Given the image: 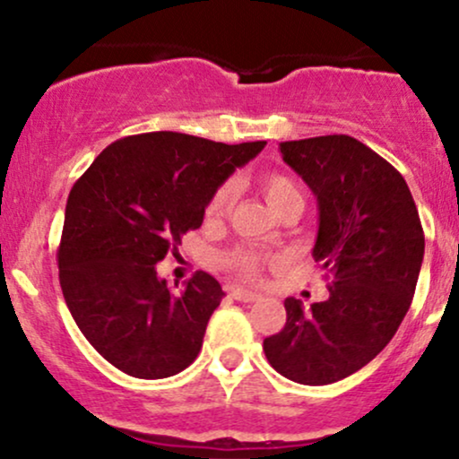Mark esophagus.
<instances>
[{"mask_svg": "<svg viewBox=\"0 0 459 459\" xmlns=\"http://www.w3.org/2000/svg\"><path fill=\"white\" fill-rule=\"evenodd\" d=\"M229 293L230 298L239 299V302H256V299H261L259 293L247 291V289H241V287H229Z\"/></svg>", "mask_w": 459, "mask_h": 459, "instance_id": "34e87169", "label": "esophagus"}]
</instances>
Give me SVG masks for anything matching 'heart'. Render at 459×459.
<instances>
[{
    "label": "heart",
    "mask_w": 459,
    "mask_h": 459,
    "mask_svg": "<svg viewBox=\"0 0 459 459\" xmlns=\"http://www.w3.org/2000/svg\"><path fill=\"white\" fill-rule=\"evenodd\" d=\"M259 187L261 192L265 194L267 203L276 213H281L287 204L291 203H302V192L296 186L293 178H289L287 175H281V172H267V175L259 177ZM235 200V186L230 181H226L220 186L215 192L212 194L207 203V218L212 220H220L229 213L230 204ZM263 256L259 252L250 250V247H237V250L229 252L224 256L226 267H230L235 273L239 276L252 278L259 273Z\"/></svg>",
    "instance_id": "1"
}]
</instances>
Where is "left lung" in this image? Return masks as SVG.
Segmentation results:
<instances>
[{
    "instance_id": "obj_1",
    "label": "left lung",
    "mask_w": 459,
    "mask_h": 459,
    "mask_svg": "<svg viewBox=\"0 0 459 459\" xmlns=\"http://www.w3.org/2000/svg\"><path fill=\"white\" fill-rule=\"evenodd\" d=\"M282 160L317 198L313 256L328 278L325 302L284 299L287 324L263 341L287 380L324 386L371 362L408 313L425 235L408 183L351 135L281 142Z\"/></svg>"
}]
</instances>
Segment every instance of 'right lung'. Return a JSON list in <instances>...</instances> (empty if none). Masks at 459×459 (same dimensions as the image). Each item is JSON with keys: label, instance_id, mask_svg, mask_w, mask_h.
Listing matches in <instances>:
<instances>
[{"label": "right lung", "instance_id": "right-lung-1", "mask_svg": "<svg viewBox=\"0 0 459 459\" xmlns=\"http://www.w3.org/2000/svg\"><path fill=\"white\" fill-rule=\"evenodd\" d=\"M265 144L127 135L77 178L57 247L60 284L77 328L109 365L161 380L196 360L222 287L196 272L170 291L155 265L200 229L212 194Z\"/></svg>", "mask_w": 459, "mask_h": 459}]
</instances>
